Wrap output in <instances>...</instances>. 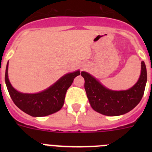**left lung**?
I'll return each mask as SVG.
<instances>
[{
  "mask_svg": "<svg viewBox=\"0 0 152 152\" xmlns=\"http://www.w3.org/2000/svg\"><path fill=\"white\" fill-rule=\"evenodd\" d=\"M84 89L93 110L105 116H119L129 112L142 100L147 81V71L142 61V71L136 84L127 91H111L103 87L90 74L81 72Z\"/></svg>",
  "mask_w": 152,
  "mask_h": 152,
  "instance_id": "1",
  "label": "left lung"
}]
</instances>
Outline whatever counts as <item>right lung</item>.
I'll use <instances>...</instances> for the list:
<instances>
[{
  "instance_id": "right-lung-1",
  "label": "right lung",
  "mask_w": 152,
  "mask_h": 152,
  "mask_svg": "<svg viewBox=\"0 0 152 152\" xmlns=\"http://www.w3.org/2000/svg\"><path fill=\"white\" fill-rule=\"evenodd\" d=\"M8 63L5 72V82L13 103L24 113L32 116H45L60 110L63 107L67 90L80 72L65 75L50 88L38 94H23L12 87L8 79Z\"/></svg>"
}]
</instances>
